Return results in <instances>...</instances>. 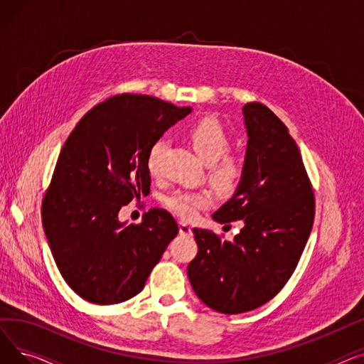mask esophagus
<instances>
[{
  "label": "esophagus",
  "mask_w": 364,
  "mask_h": 364,
  "mask_svg": "<svg viewBox=\"0 0 364 364\" xmlns=\"http://www.w3.org/2000/svg\"><path fill=\"white\" fill-rule=\"evenodd\" d=\"M178 232H180V235L181 236H192V227H190L188 224H186V223H180L178 224Z\"/></svg>",
  "instance_id": "obj_1"
}]
</instances>
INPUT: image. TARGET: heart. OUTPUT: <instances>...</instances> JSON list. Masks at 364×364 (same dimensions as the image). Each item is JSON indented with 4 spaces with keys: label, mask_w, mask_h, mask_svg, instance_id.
Instances as JSON below:
<instances>
[{
    "label": "heart",
    "mask_w": 364,
    "mask_h": 364,
    "mask_svg": "<svg viewBox=\"0 0 364 364\" xmlns=\"http://www.w3.org/2000/svg\"><path fill=\"white\" fill-rule=\"evenodd\" d=\"M190 141L205 164H214L211 168V178L218 187L228 188L236 184L240 177V165L230 156L223 158L230 149V137L217 121L205 119L195 125L190 131ZM165 147L166 140L161 139L151 144L147 153V169L151 176H156L159 172L161 156ZM164 202L172 213L190 220L196 217L200 209L211 205L213 198L206 192L176 190L174 193L168 195Z\"/></svg>",
    "instance_id": "1"
}]
</instances>
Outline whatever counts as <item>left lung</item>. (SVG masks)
Returning a JSON list of instances; mask_svg holds the SVG:
<instances>
[{
	"label": "left lung",
	"mask_w": 364,
	"mask_h": 364,
	"mask_svg": "<svg viewBox=\"0 0 364 364\" xmlns=\"http://www.w3.org/2000/svg\"><path fill=\"white\" fill-rule=\"evenodd\" d=\"M247 134L235 195L213 214L217 223L242 220L232 242L193 228L198 255L187 274L199 299L224 314L269 302L292 276L311 233L314 195L288 128L261 103L242 109Z\"/></svg>",
	"instance_id": "obj_1"
}]
</instances>
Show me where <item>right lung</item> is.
Segmentation results:
<instances>
[{
	"mask_svg": "<svg viewBox=\"0 0 364 364\" xmlns=\"http://www.w3.org/2000/svg\"><path fill=\"white\" fill-rule=\"evenodd\" d=\"M192 112L151 95L122 94L92 107L68 137L43 200V225L65 282L88 302L140 294L178 225L151 208L140 224L118 217L150 190L147 153Z\"/></svg>",
	"mask_w": 364,
	"mask_h": 364,
	"instance_id": "add662e5",
	"label": "right lung"
}]
</instances>
